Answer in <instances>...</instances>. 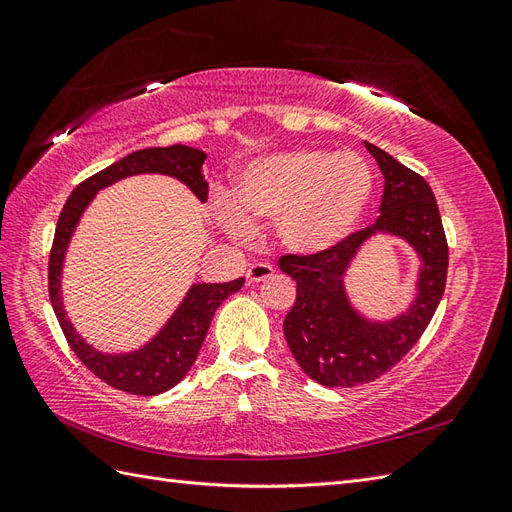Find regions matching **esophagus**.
Masks as SVG:
<instances>
[{
  "mask_svg": "<svg viewBox=\"0 0 512 512\" xmlns=\"http://www.w3.org/2000/svg\"><path fill=\"white\" fill-rule=\"evenodd\" d=\"M275 275V269L271 265H265V262H258V265H252L247 269V282L250 284H258V282H265L269 277Z\"/></svg>",
  "mask_w": 512,
  "mask_h": 512,
  "instance_id": "1",
  "label": "esophagus"
}]
</instances>
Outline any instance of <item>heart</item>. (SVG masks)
I'll return each instance as SVG.
<instances>
[{"instance_id": "heart-1", "label": "heart", "mask_w": 512, "mask_h": 512, "mask_svg": "<svg viewBox=\"0 0 512 512\" xmlns=\"http://www.w3.org/2000/svg\"><path fill=\"white\" fill-rule=\"evenodd\" d=\"M374 188V173L359 153L277 151L243 170L235 203H220V220L235 237H250L256 222H275V237L288 254L320 258L359 228Z\"/></svg>"}]
</instances>
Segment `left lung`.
I'll use <instances>...</instances> for the list:
<instances>
[{
	"label": "left lung",
	"instance_id": "left-lung-1",
	"mask_svg": "<svg viewBox=\"0 0 512 512\" xmlns=\"http://www.w3.org/2000/svg\"><path fill=\"white\" fill-rule=\"evenodd\" d=\"M384 177L380 218L374 226L320 258H280L297 282V301L284 318L288 348L305 374L322 386H354L376 380L418 342L446 286L448 245L429 183L391 153L365 141ZM380 234L413 247L419 273L413 303L393 319L361 313L345 290V275L367 240Z\"/></svg>",
	"mask_w": 512,
	"mask_h": 512
}]
</instances>
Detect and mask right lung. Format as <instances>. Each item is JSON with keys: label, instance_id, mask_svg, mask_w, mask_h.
<instances>
[{"label": "right lung", "instance_id": "1", "mask_svg": "<svg viewBox=\"0 0 512 512\" xmlns=\"http://www.w3.org/2000/svg\"><path fill=\"white\" fill-rule=\"evenodd\" d=\"M207 153L188 147V145H170V147H151L128 153L115 164L106 166L98 175L89 177L76 188L66 200L64 209L57 220L55 241L49 258V294L55 309V316L61 324L70 348L83 361L87 369L115 386L119 391L132 395H160L179 384L192 369L198 350L205 342L211 318L215 309L235 294L243 286V277L224 284H192L185 297L177 305L170 318L162 324V329L149 337L143 346L123 352L98 350L94 344L76 331L72 320L68 318L64 303V265L70 241L81 224L91 200L108 185L121 179L136 175H164L181 181L200 203H207L209 183L205 181L203 164Z\"/></svg>", "mask_w": 512, "mask_h": 512}]
</instances>
